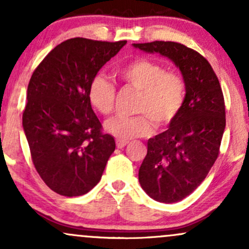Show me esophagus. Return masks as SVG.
Returning a JSON list of instances; mask_svg holds the SVG:
<instances>
[{
    "mask_svg": "<svg viewBox=\"0 0 249 249\" xmlns=\"http://www.w3.org/2000/svg\"><path fill=\"white\" fill-rule=\"evenodd\" d=\"M127 144H128V142H126V141H121V139H117V141H116V145H117V147H118V148L125 147Z\"/></svg>",
    "mask_w": 249,
    "mask_h": 249,
    "instance_id": "obj_1",
    "label": "esophagus"
}]
</instances>
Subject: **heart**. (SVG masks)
<instances>
[{
	"instance_id": "1",
	"label": "heart",
	"mask_w": 249,
	"mask_h": 249,
	"mask_svg": "<svg viewBox=\"0 0 249 249\" xmlns=\"http://www.w3.org/2000/svg\"><path fill=\"white\" fill-rule=\"evenodd\" d=\"M119 75L128 85L141 91L134 117H113L105 123V131L121 141L146 137L157 126L165 127L176 121L186 98L184 78L174 71H166L161 63L141 57L127 63ZM90 104L102 115L107 116L115 107L116 88L107 77L97 75L88 89Z\"/></svg>"
}]
</instances>
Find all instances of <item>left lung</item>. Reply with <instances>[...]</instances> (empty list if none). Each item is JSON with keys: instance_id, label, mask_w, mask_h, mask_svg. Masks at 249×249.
<instances>
[{"instance_id": "left-lung-1", "label": "left lung", "mask_w": 249, "mask_h": 249, "mask_svg": "<svg viewBox=\"0 0 249 249\" xmlns=\"http://www.w3.org/2000/svg\"><path fill=\"white\" fill-rule=\"evenodd\" d=\"M145 53L167 57L179 68L186 98L179 116L147 142L139 182L151 198L172 204L204 181L215 162L226 126L225 101L218 77L204 56L176 42L137 43Z\"/></svg>"}]
</instances>
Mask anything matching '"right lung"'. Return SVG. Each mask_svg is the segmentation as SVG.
Returning <instances> with one entry per match:
<instances>
[{
	"label": "right lung",
	"mask_w": 249,
	"mask_h": 249,
	"mask_svg": "<svg viewBox=\"0 0 249 249\" xmlns=\"http://www.w3.org/2000/svg\"><path fill=\"white\" fill-rule=\"evenodd\" d=\"M126 44L76 38L62 42L31 76L22 118L31 159L43 181L65 196L99 182L116 148L88 98L91 79Z\"/></svg>",
	"instance_id": "obj_1"
}]
</instances>
